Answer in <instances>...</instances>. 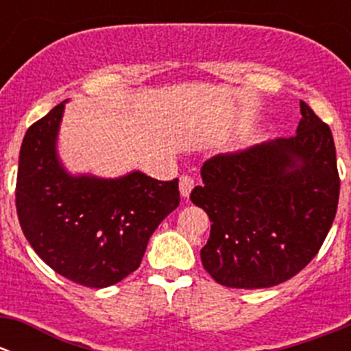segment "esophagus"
<instances>
[{
	"instance_id": "34e87169",
	"label": "esophagus",
	"mask_w": 351,
	"mask_h": 351,
	"mask_svg": "<svg viewBox=\"0 0 351 351\" xmlns=\"http://www.w3.org/2000/svg\"><path fill=\"white\" fill-rule=\"evenodd\" d=\"M193 186H195V180L190 175H182L180 176V193L183 197H189L192 193Z\"/></svg>"
}]
</instances>
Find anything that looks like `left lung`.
Instances as JSON below:
<instances>
[{
    "label": "left lung",
    "instance_id": "8db88e82",
    "mask_svg": "<svg viewBox=\"0 0 351 351\" xmlns=\"http://www.w3.org/2000/svg\"><path fill=\"white\" fill-rule=\"evenodd\" d=\"M292 137L204 162L193 204L210 219L205 270L231 289H267L307 267L323 246L339 198L329 127L300 100Z\"/></svg>",
    "mask_w": 351,
    "mask_h": 351
}]
</instances>
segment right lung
<instances>
[{
    "label": "right lung",
    "instance_id": "add662e5",
    "mask_svg": "<svg viewBox=\"0 0 351 351\" xmlns=\"http://www.w3.org/2000/svg\"><path fill=\"white\" fill-rule=\"evenodd\" d=\"M64 104L28 127L16 175V214L35 253L76 284L104 289L136 271L147 241L180 204L178 178L141 171L73 176L56 151Z\"/></svg>",
    "mask_w": 351,
    "mask_h": 351
}]
</instances>
